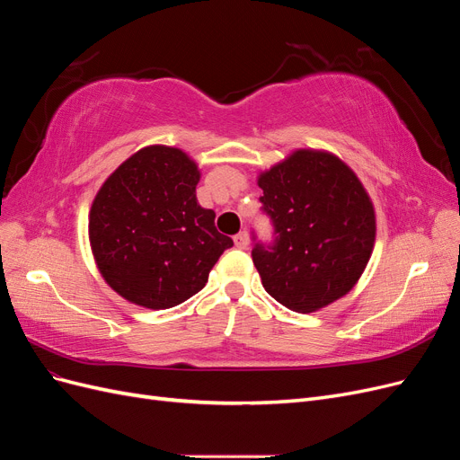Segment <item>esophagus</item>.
<instances>
[{"label": "esophagus", "instance_id": "34e87169", "mask_svg": "<svg viewBox=\"0 0 460 460\" xmlns=\"http://www.w3.org/2000/svg\"><path fill=\"white\" fill-rule=\"evenodd\" d=\"M234 243H235V247L247 249V247H249V234L243 230V232H240L238 235H234Z\"/></svg>", "mask_w": 460, "mask_h": 460}]
</instances>
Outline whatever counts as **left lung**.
Instances as JSON below:
<instances>
[{
	"mask_svg": "<svg viewBox=\"0 0 460 460\" xmlns=\"http://www.w3.org/2000/svg\"><path fill=\"white\" fill-rule=\"evenodd\" d=\"M261 203L276 243L255 245L264 289L284 307L314 313L349 294L376 242V211L355 171L326 149L303 147L261 171Z\"/></svg>",
	"mask_w": 460,
	"mask_h": 460,
	"instance_id": "1",
	"label": "left lung"
}]
</instances>
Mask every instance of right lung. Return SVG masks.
Wrapping results in <instances>:
<instances>
[{
    "label": "right lung",
    "mask_w": 460,
    "mask_h": 460,
    "mask_svg": "<svg viewBox=\"0 0 460 460\" xmlns=\"http://www.w3.org/2000/svg\"><path fill=\"white\" fill-rule=\"evenodd\" d=\"M198 163L171 146H146L107 176L88 215L92 255L107 286L153 311L184 303L234 242L198 203Z\"/></svg>",
    "instance_id": "right-lung-1"
}]
</instances>
